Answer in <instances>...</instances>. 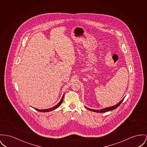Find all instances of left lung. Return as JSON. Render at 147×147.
Instances as JSON below:
<instances>
[{
	"instance_id": "1",
	"label": "left lung",
	"mask_w": 147,
	"mask_h": 147,
	"mask_svg": "<svg viewBox=\"0 0 147 147\" xmlns=\"http://www.w3.org/2000/svg\"><path fill=\"white\" fill-rule=\"evenodd\" d=\"M124 98L123 100H121L119 103H117V105H114V106H113V107H109V108H105V109H101V110H93V109H89L88 108H86L88 110H90V111H94V112H96V113H105V112H107L109 111H111V110H114L116 108H117L120 104L122 102V101H123Z\"/></svg>"
}]
</instances>
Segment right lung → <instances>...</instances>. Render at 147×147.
<instances>
[{
  "label": "right lung",
  "mask_w": 147,
  "mask_h": 147,
  "mask_svg": "<svg viewBox=\"0 0 147 147\" xmlns=\"http://www.w3.org/2000/svg\"><path fill=\"white\" fill-rule=\"evenodd\" d=\"M63 96H64V95H63V96H62V98H61V101L59 102V103H58L56 106L53 107V108H50V109H43V110H39V109H36V108H34V109H36L37 111H38L39 112H44V113H45V112H49V111H52V110H55V109L59 108V107L61 105V104H62V101H63Z\"/></svg>",
  "instance_id": "add662e5"
}]
</instances>
